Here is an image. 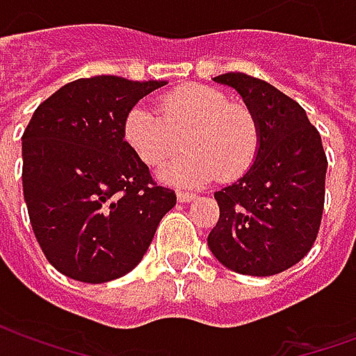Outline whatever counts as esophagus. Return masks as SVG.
Segmentation results:
<instances>
[{
    "instance_id": "34e87169",
    "label": "esophagus",
    "mask_w": 356,
    "mask_h": 356,
    "mask_svg": "<svg viewBox=\"0 0 356 356\" xmlns=\"http://www.w3.org/2000/svg\"><path fill=\"white\" fill-rule=\"evenodd\" d=\"M194 198H196V194H193V193H183V191H179V193H177V200L181 202V204L193 202Z\"/></svg>"
}]
</instances>
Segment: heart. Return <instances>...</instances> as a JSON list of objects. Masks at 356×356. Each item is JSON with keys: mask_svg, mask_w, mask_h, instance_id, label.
<instances>
[{"mask_svg": "<svg viewBox=\"0 0 356 356\" xmlns=\"http://www.w3.org/2000/svg\"><path fill=\"white\" fill-rule=\"evenodd\" d=\"M158 111L135 104L125 114L122 135L127 147L148 168H160L183 145L188 152L162 171L175 185H206L242 177L259 150V127L254 112L229 102L208 86H183L158 99Z\"/></svg>", "mask_w": 356, "mask_h": 356, "instance_id": "b5f03b06", "label": "heart"}]
</instances>
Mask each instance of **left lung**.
Segmentation results:
<instances>
[{"label":"left lung","mask_w":356,"mask_h":356,"mask_svg":"<svg viewBox=\"0 0 356 356\" xmlns=\"http://www.w3.org/2000/svg\"><path fill=\"white\" fill-rule=\"evenodd\" d=\"M213 81L236 89L254 112V165L217 191L219 221L208 236L216 259L234 273L278 275L299 263L318 234L328 160L305 110L267 81L242 72Z\"/></svg>","instance_id":"obj_1"}]
</instances>
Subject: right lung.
Listing matches in <instances>:
<instances>
[{"label":"right lung","mask_w":356,"mask_h":356,"mask_svg":"<svg viewBox=\"0 0 356 356\" xmlns=\"http://www.w3.org/2000/svg\"><path fill=\"white\" fill-rule=\"evenodd\" d=\"M168 81L95 76L35 108L22 135V191L47 261L89 284L127 275L177 196L158 186L122 135L125 114Z\"/></svg>","instance_id":"obj_1"}]
</instances>
